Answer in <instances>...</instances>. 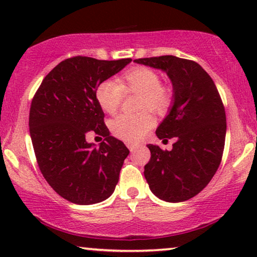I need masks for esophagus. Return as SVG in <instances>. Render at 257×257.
<instances>
[{"mask_svg": "<svg viewBox=\"0 0 257 257\" xmlns=\"http://www.w3.org/2000/svg\"><path fill=\"white\" fill-rule=\"evenodd\" d=\"M126 146L128 147L130 152H135V151L139 147V145H137V144H133V143H126Z\"/></svg>", "mask_w": 257, "mask_h": 257, "instance_id": "1", "label": "esophagus"}]
</instances>
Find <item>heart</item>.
<instances>
[{
  "mask_svg": "<svg viewBox=\"0 0 257 257\" xmlns=\"http://www.w3.org/2000/svg\"><path fill=\"white\" fill-rule=\"evenodd\" d=\"M124 92L140 93L139 108L161 112L171 103V91L160 84V77L147 66H135L114 80H104L96 90V99L106 113L113 114L120 107ZM153 119L149 112L120 114L112 122V132L125 142H138L152 127Z\"/></svg>",
  "mask_w": 257,
  "mask_h": 257,
  "instance_id": "heart-1",
  "label": "heart"
}]
</instances>
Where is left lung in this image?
<instances>
[{"mask_svg":"<svg viewBox=\"0 0 257 257\" xmlns=\"http://www.w3.org/2000/svg\"><path fill=\"white\" fill-rule=\"evenodd\" d=\"M135 62L165 71L173 85L170 112L156 133L159 139L177 142L171 151L147 145L151 159L144 175L159 199L186 201L208 185L220 166L227 130L222 100L198 63L171 55Z\"/></svg>","mask_w":257,"mask_h":257,"instance_id":"obj_1","label":"left lung"}]
</instances>
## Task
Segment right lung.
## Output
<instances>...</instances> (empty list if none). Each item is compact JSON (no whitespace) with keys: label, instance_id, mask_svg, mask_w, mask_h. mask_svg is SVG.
<instances>
[{"label":"right lung","instance_id":"add662e5","mask_svg":"<svg viewBox=\"0 0 257 257\" xmlns=\"http://www.w3.org/2000/svg\"><path fill=\"white\" fill-rule=\"evenodd\" d=\"M131 61L68 58L45 76L33 98L29 128L38 167L54 191L70 202H101L118 184L130 151L110 136L96 90ZM89 133L104 137L99 147L86 142Z\"/></svg>","mask_w":257,"mask_h":257}]
</instances>
